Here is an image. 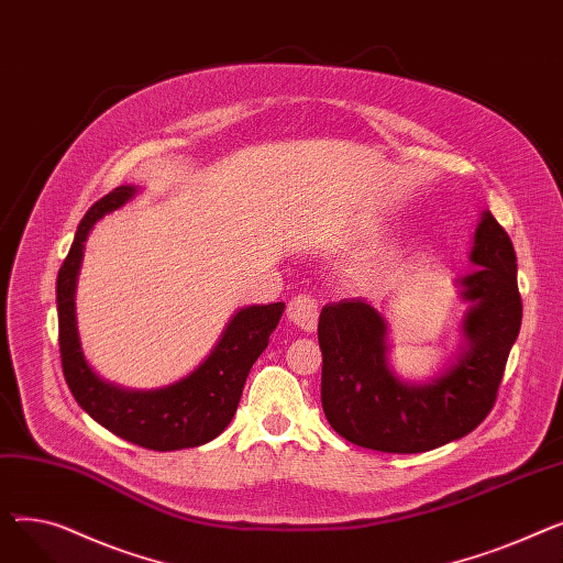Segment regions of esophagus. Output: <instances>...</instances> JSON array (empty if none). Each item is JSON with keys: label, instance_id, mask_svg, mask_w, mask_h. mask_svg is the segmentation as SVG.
I'll use <instances>...</instances> for the list:
<instances>
[{"label": "esophagus", "instance_id": "esophagus-1", "mask_svg": "<svg viewBox=\"0 0 563 563\" xmlns=\"http://www.w3.org/2000/svg\"><path fill=\"white\" fill-rule=\"evenodd\" d=\"M287 319L294 323V327H299L301 331L312 333L317 329V319H319V306L312 297H301L291 299L287 306Z\"/></svg>", "mask_w": 563, "mask_h": 563}]
</instances>
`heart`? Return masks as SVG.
<instances>
[{
	"label": "heart",
	"instance_id": "obj_1",
	"mask_svg": "<svg viewBox=\"0 0 563 563\" xmlns=\"http://www.w3.org/2000/svg\"><path fill=\"white\" fill-rule=\"evenodd\" d=\"M358 232H365V234H369V228H358Z\"/></svg>",
	"mask_w": 563,
	"mask_h": 563
}]
</instances>
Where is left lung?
Returning <instances> with one entry per match:
<instances>
[{"label":"left lung","instance_id":"8db88e82","mask_svg":"<svg viewBox=\"0 0 563 563\" xmlns=\"http://www.w3.org/2000/svg\"><path fill=\"white\" fill-rule=\"evenodd\" d=\"M459 278L470 301L463 346L438 376L410 383L388 365V323L363 299H342L319 314L321 406L329 424L358 448L388 454L429 452L477 429L490 412L509 351L520 333L522 301L516 251L495 217L482 214Z\"/></svg>","mask_w":563,"mask_h":563}]
</instances>
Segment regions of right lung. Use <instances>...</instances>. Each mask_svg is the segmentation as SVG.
<instances>
[{
  "instance_id": "1",
  "label": "right lung",
  "mask_w": 563,
  "mask_h": 563,
  "mask_svg": "<svg viewBox=\"0 0 563 563\" xmlns=\"http://www.w3.org/2000/svg\"><path fill=\"white\" fill-rule=\"evenodd\" d=\"M136 194L123 185L100 198L75 232V242L56 276L58 351L64 376L77 404L98 424L155 452L198 448L214 440L240 406L246 376L260 353L269 344L285 303L246 306L232 314L221 340L191 374L155 390H130L100 378L86 363L75 317L77 274L88 232L104 214L118 210Z\"/></svg>"
}]
</instances>
